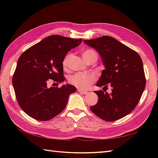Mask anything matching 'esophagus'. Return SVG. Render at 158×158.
Returning <instances> with one entry per match:
<instances>
[{"label": "esophagus", "mask_w": 158, "mask_h": 158, "mask_svg": "<svg viewBox=\"0 0 158 158\" xmlns=\"http://www.w3.org/2000/svg\"><path fill=\"white\" fill-rule=\"evenodd\" d=\"M77 91H78L79 93H81V94H87L88 93V92H87V91H85V90L81 89H77Z\"/></svg>", "instance_id": "1"}]
</instances>
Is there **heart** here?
<instances>
[{"label":"heart","mask_w":158,"mask_h":158,"mask_svg":"<svg viewBox=\"0 0 158 158\" xmlns=\"http://www.w3.org/2000/svg\"><path fill=\"white\" fill-rule=\"evenodd\" d=\"M82 56L86 62L88 64L92 61L96 62L98 59V53L92 49H86L82 53ZM71 58V54L66 55L63 60L62 65L64 69L69 66V60ZM96 81V77L91 73H76L70 76L69 81L70 84L77 87L79 89H87Z\"/></svg>","instance_id":"heart-1"}]
</instances>
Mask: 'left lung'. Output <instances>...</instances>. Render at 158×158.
Segmentation results:
<instances>
[{"instance_id": "8db88e82", "label": "left lung", "mask_w": 158, "mask_h": 158, "mask_svg": "<svg viewBox=\"0 0 158 158\" xmlns=\"http://www.w3.org/2000/svg\"><path fill=\"white\" fill-rule=\"evenodd\" d=\"M83 42L97 50L105 67L96 85L106 88L109 84L113 88L110 94L105 93L103 88L95 91L98 102L90 109L107 122L122 118L135 109L145 88L141 58L135 50L111 36H102Z\"/></svg>"}]
</instances>
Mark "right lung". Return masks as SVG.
<instances>
[{
  "label": "right lung",
  "mask_w": 158,
  "mask_h": 158,
  "mask_svg": "<svg viewBox=\"0 0 158 158\" xmlns=\"http://www.w3.org/2000/svg\"><path fill=\"white\" fill-rule=\"evenodd\" d=\"M82 41L56 35L49 36L20 56L12 83L17 101L30 117L48 121L64 109L69 95L76 92V88L69 84L48 88V83L52 79L58 85L65 81L63 60Z\"/></svg>",
  "instance_id": "add662e5"
}]
</instances>
